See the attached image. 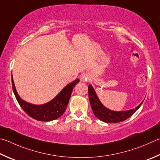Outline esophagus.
Here are the masks:
<instances>
[{
  "label": "esophagus",
  "mask_w": 160,
  "mask_h": 160,
  "mask_svg": "<svg viewBox=\"0 0 160 160\" xmlns=\"http://www.w3.org/2000/svg\"><path fill=\"white\" fill-rule=\"evenodd\" d=\"M80 79L81 81H82V82H88V76L85 73H83V74L80 75Z\"/></svg>",
  "instance_id": "esophagus-1"
}]
</instances>
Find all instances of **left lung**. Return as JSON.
Returning <instances> with one entry per match:
<instances>
[{
	"label": "left lung",
	"mask_w": 160,
	"mask_h": 160,
	"mask_svg": "<svg viewBox=\"0 0 160 160\" xmlns=\"http://www.w3.org/2000/svg\"><path fill=\"white\" fill-rule=\"evenodd\" d=\"M88 93L90 105H91L94 115L98 120L106 123H118L127 120L140 108L144 101H142L134 109L123 110V111H115V110H110L103 105L92 85L88 86Z\"/></svg>",
	"instance_id": "8db88e82"
}]
</instances>
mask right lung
I'll use <instances>...</instances> for the list:
<instances>
[{
	"mask_svg": "<svg viewBox=\"0 0 160 160\" xmlns=\"http://www.w3.org/2000/svg\"><path fill=\"white\" fill-rule=\"evenodd\" d=\"M79 81L80 80L77 78L73 82L68 84L56 97L48 102L40 105H36L27 102L19 97L15 88L12 75V85L13 92L20 106L31 118L42 122L54 120L63 114L71 98L72 89L75 85L79 82Z\"/></svg>",
	"mask_w": 160,
	"mask_h": 160,
	"instance_id": "1",
	"label": "right lung"
}]
</instances>
